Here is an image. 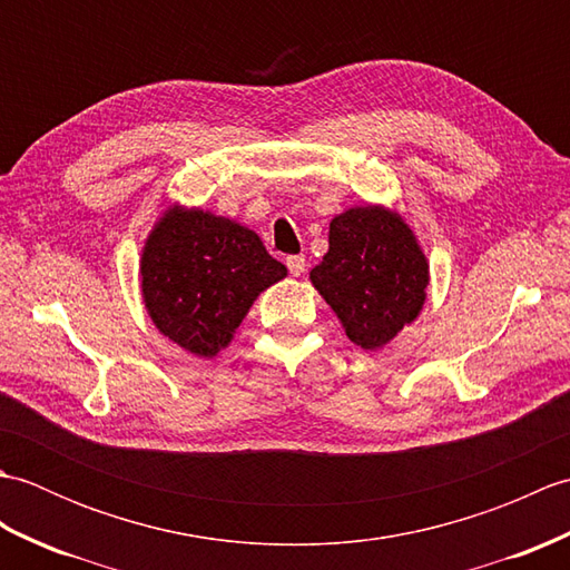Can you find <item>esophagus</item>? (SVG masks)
Masks as SVG:
<instances>
[{
    "label": "esophagus",
    "mask_w": 570,
    "mask_h": 570,
    "mask_svg": "<svg viewBox=\"0 0 570 570\" xmlns=\"http://www.w3.org/2000/svg\"><path fill=\"white\" fill-rule=\"evenodd\" d=\"M286 266L294 276H301L306 269V257H304V254H292V257H286Z\"/></svg>",
    "instance_id": "esophagus-1"
}]
</instances>
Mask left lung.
<instances>
[{"instance_id":"8db88e82","label":"left lung","mask_w":570,"mask_h":570,"mask_svg":"<svg viewBox=\"0 0 570 570\" xmlns=\"http://www.w3.org/2000/svg\"><path fill=\"white\" fill-rule=\"evenodd\" d=\"M311 282L350 341L377 350L421 313L429 262L402 217L365 205L333 217L328 252Z\"/></svg>"}]
</instances>
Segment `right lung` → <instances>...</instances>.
Returning a JSON list of instances; mask_svg holds the SVG:
<instances>
[{"instance_id":"1","label":"right lung","mask_w":570,"mask_h":570,"mask_svg":"<svg viewBox=\"0 0 570 570\" xmlns=\"http://www.w3.org/2000/svg\"><path fill=\"white\" fill-rule=\"evenodd\" d=\"M284 276L257 233L205 210H166L141 252L154 325L198 357L227 347L254 298Z\"/></svg>"}]
</instances>
